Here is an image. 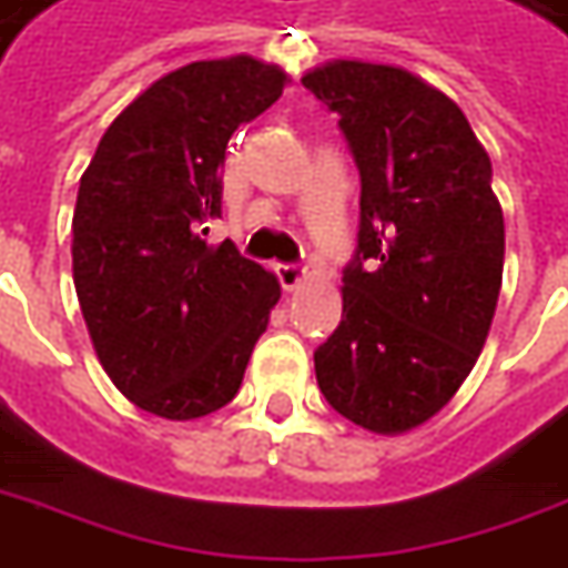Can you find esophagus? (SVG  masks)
Returning <instances> with one entry per match:
<instances>
[{"instance_id": "obj_1", "label": "esophagus", "mask_w": 568, "mask_h": 568, "mask_svg": "<svg viewBox=\"0 0 568 568\" xmlns=\"http://www.w3.org/2000/svg\"><path fill=\"white\" fill-rule=\"evenodd\" d=\"M276 276H280L285 292H297L301 285L307 283V267H301V264H280Z\"/></svg>"}]
</instances>
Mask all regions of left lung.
I'll return each instance as SVG.
<instances>
[{
    "label": "left lung",
    "instance_id": "8db88e82",
    "mask_svg": "<svg viewBox=\"0 0 568 568\" xmlns=\"http://www.w3.org/2000/svg\"><path fill=\"white\" fill-rule=\"evenodd\" d=\"M301 82L341 116L363 184L316 384L347 422L406 434L449 403L489 335L505 271L489 153L462 106L408 70L328 61Z\"/></svg>",
    "mask_w": 568,
    "mask_h": 568
}]
</instances>
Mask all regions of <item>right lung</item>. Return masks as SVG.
Wrapping results in <instances>:
<instances>
[{
    "mask_svg": "<svg viewBox=\"0 0 568 568\" xmlns=\"http://www.w3.org/2000/svg\"><path fill=\"white\" fill-rule=\"evenodd\" d=\"M288 82L248 54L193 61L141 91L79 181L73 283L91 344L134 406L190 422L227 406L271 323L280 283L236 245H209L221 217L230 134Z\"/></svg>",
    "mask_w": 568,
    "mask_h": 568,
    "instance_id": "right-lung-1",
    "label": "right lung"
}]
</instances>
